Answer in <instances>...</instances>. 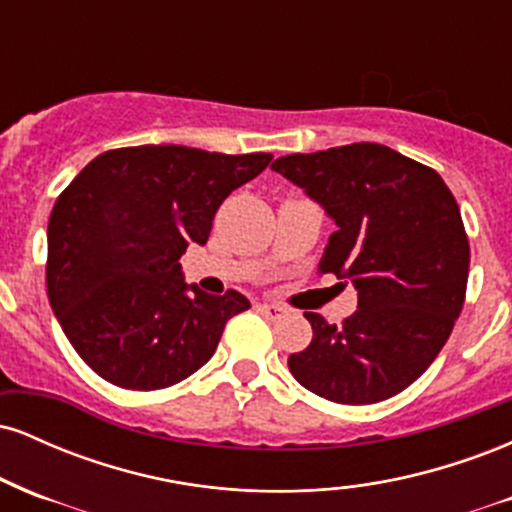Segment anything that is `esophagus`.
I'll list each match as a JSON object with an SVG mask.
<instances>
[{
	"label": "esophagus",
	"mask_w": 512,
	"mask_h": 512,
	"mask_svg": "<svg viewBox=\"0 0 512 512\" xmlns=\"http://www.w3.org/2000/svg\"><path fill=\"white\" fill-rule=\"evenodd\" d=\"M257 310H260L264 317H269V320H279V317H284V313H286L281 305H274V303H260L257 305Z\"/></svg>",
	"instance_id": "34e87169"
}]
</instances>
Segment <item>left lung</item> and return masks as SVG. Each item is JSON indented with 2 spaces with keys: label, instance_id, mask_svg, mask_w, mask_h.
<instances>
[{
  "label": "left lung",
  "instance_id": "obj_1",
  "mask_svg": "<svg viewBox=\"0 0 512 512\" xmlns=\"http://www.w3.org/2000/svg\"><path fill=\"white\" fill-rule=\"evenodd\" d=\"M272 170L337 223L317 272L358 291L342 325L305 313L313 339L289 356L293 378L339 404L395 397L436 361L462 313L469 240L455 197L433 168L370 142L281 156Z\"/></svg>",
  "mask_w": 512,
  "mask_h": 512
}]
</instances>
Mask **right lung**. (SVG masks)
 Wrapping results in <instances>:
<instances>
[{
  "mask_svg": "<svg viewBox=\"0 0 512 512\" xmlns=\"http://www.w3.org/2000/svg\"><path fill=\"white\" fill-rule=\"evenodd\" d=\"M272 154L127 146L93 158L48 223V298L64 334L103 380L161 390L214 356L223 327L250 308L238 291L185 284L180 257L209 240L221 202Z\"/></svg>",
  "mask_w": 512,
  "mask_h": 512,
  "instance_id": "right-lung-1",
  "label": "right lung"
}]
</instances>
